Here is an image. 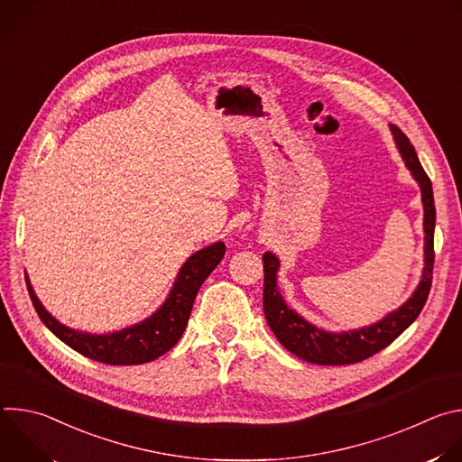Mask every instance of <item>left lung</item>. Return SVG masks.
I'll return each instance as SVG.
<instances>
[{"label": "left lung", "instance_id": "1", "mask_svg": "<svg viewBox=\"0 0 462 462\" xmlns=\"http://www.w3.org/2000/svg\"><path fill=\"white\" fill-rule=\"evenodd\" d=\"M394 143L411 171L413 179L420 186L422 205H424V271L422 280L413 296L397 310L389 312L380 321L346 333H327L323 328L314 327L303 319L298 312L287 307L276 283L280 259L273 252L263 254V271H265V283H263V310L273 333L280 344L298 358L318 364V365H346L362 362L383 347L394 338H399L406 328L420 314L433 280V232H435V203L431 180L426 175L413 144L397 125H391Z\"/></svg>", "mask_w": 462, "mask_h": 462}]
</instances>
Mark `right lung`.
<instances>
[{
  "label": "right lung",
  "instance_id": "obj_1",
  "mask_svg": "<svg viewBox=\"0 0 462 462\" xmlns=\"http://www.w3.org/2000/svg\"><path fill=\"white\" fill-rule=\"evenodd\" d=\"M223 255L225 243L221 241L203 250H197L180 267L166 301L150 318L111 335H89L61 325L43 309L32 291L27 274L25 283L40 319L63 344H68L77 353L102 364L137 365L159 358L179 342L189 319L197 292H199L210 273L219 265Z\"/></svg>",
  "mask_w": 462,
  "mask_h": 462
}]
</instances>
